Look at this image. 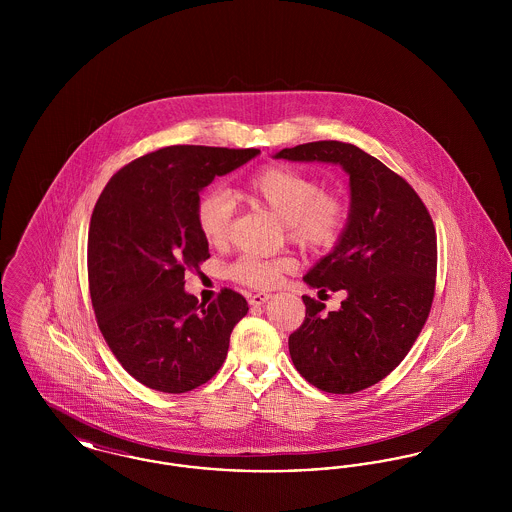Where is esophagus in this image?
Returning a JSON list of instances; mask_svg holds the SVG:
<instances>
[{"mask_svg": "<svg viewBox=\"0 0 512 512\" xmlns=\"http://www.w3.org/2000/svg\"><path fill=\"white\" fill-rule=\"evenodd\" d=\"M268 299H270V293L267 292L247 293V301L251 305H263Z\"/></svg>", "mask_w": 512, "mask_h": 512, "instance_id": "34e87169", "label": "esophagus"}]
</instances>
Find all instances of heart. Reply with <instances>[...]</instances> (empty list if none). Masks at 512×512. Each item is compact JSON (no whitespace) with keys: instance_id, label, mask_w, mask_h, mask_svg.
I'll return each mask as SVG.
<instances>
[{"instance_id":"obj_1","label":"heart","mask_w":512,"mask_h":512,"mask_svg":"<svg viewBox=\"0 0 512 512\" xmlns=\"http://www.w3.org/2000/svg\"><path fill=\"white\" fill-rule=\"evenodd\" d=\"M242 194L282 220L286 236L303 251L324 253L336 247L349 224V203L336 190H322L309 172L286 165H268L245 180ZM234 217V201L224 190H209L195 203V222L201 236L215 247L226 244ZM295 268L288 255L272 259L242 257L228 276L249 288H270Z\"/></svg>"}]
</instances>
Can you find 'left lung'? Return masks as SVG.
<instances>
[{
  "instance_id": "8db88e82",
  "label": "left lung",
  "mask_w": 512,
  "mask_h": 512,
  "mask_svg": "<svg viewBox=\"0 0 512 512\" xmlns=\"http://www.w3.org/2000/svg\"><path fill=\"white\" fill-rule=\"evenodd\" d=\"M276 159L338 163L349 174V224L303 278L347 299L324 315V303L303 295L305 320L288 345L297 372L318 390H366L405 359L428 320L438 270L434 222L413 186L361 147L322 140L282 149Z\"/></svg>"
}]
</instances>
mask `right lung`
<instances>
[{"instance_id":"obj_1","label":"right lung","mask_w":512,"mask_h":512,"mask_svg":"<svg viewBox=\"0 0 512 512\" xmlns=\"http://www.w3.org/2000/svg\"><path fill=\"white\" fill-rule=\"evenodd\" d=\"M257 153L161 147L124 165L99 195L88 232L92 307L117 361L151 390L186 393L207 384L249 311L230 288L199 303L184 292V272L209 259L195 222L199 192Z\"/></svg>"}]
</instances>
